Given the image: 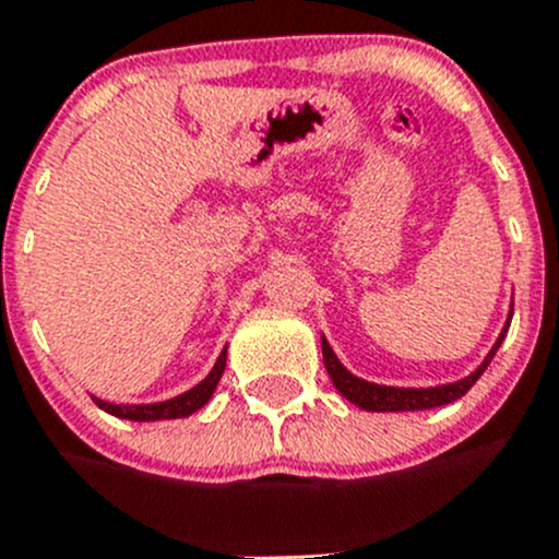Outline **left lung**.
Instances as JSON below:
<instances>
[{"label": "left lung", "instance_id": "8db88e82", "mask_svg": "<svg viewBox=\"0 0 559 559\" xmlns=\"http://www.w3.org/2000/svg\"><path fill=\"white\" fill-rule=\"evenodd\" d=\"M510 318H513V310H510L508 321H504L502 334L497 337L493 348L488 350V356L483 359L480 368L475 373H469L466 379L453 381V384H442V386H425V390H414V386H384V384H370L365 379H356L354 373L343 368L337 356H334L332 345L326 343V337H321V348H323V365H326V373L332 379V384L337 386L340 395L345 401H350L354 406L365 408V412H423V408H436L444 406V403H453L459 397H464L466 392L472 390L477 379L483 376V370L488 368V362L493 359L497 348L502 345L504 334H508Z\"/></svg>", "mask_w": 559, "mask_h": 559}]
</instances>
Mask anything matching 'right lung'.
<instances>
[{
  "instance_id": "1",
  "label": "right lung",
  "mask_w": 559,
  "mask_h": 559,
  "mask_svg": "<svg viewBox=\"0 0 559 559\" xmlns=\"http://www.w3.org/2000/svg\"><path fill=\"white\" fill-rule=\"evenodd\" d=\"M225 365H227V348L222 350L219 359H216V365H214V370H211V373L205 376L200 384L191 386V390L183 392V395L169 397V401H162V403H136V406H117V403H106V401H100V397H93V401L98 403V408H104V412L115 414V417H120V419H134V423H156V419L189 417V414H194L197 408H203L205 403L211 401V395H214L216 384H219V379H222V373H225Z\"/></svg>"
}]
</instances>
